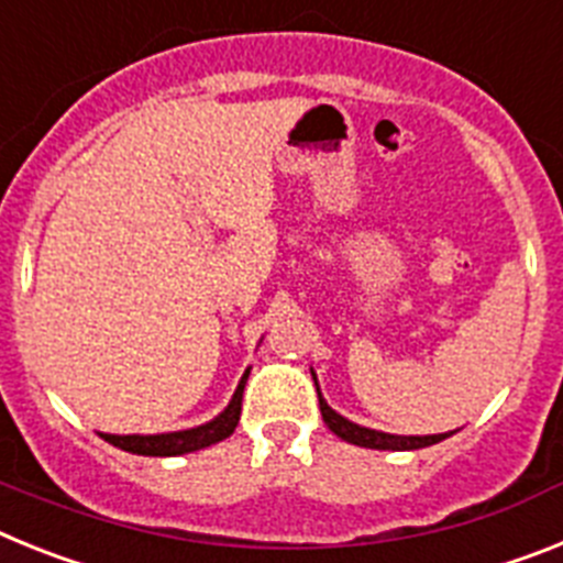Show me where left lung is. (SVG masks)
<instances>
[{"mask_svg": "<svg viewBox=\"0 0 563 563\" xmlns=\"http://www.w3.org/2000/svg\"><path fill=\"white\" fill-rule=\"evenodd\" d=\"M311 376H314V385H317L314 368H311ZM317 397H320L322 422L329 424L331 433H336L342 442L360 444V448H371V451H419V448L437 444L442 442V439L456 433V430H448V433H428V437H399V433H385V430L365 428V424H356L351 422V419L342 417V413H336V410L322 399L320 385H317Z\"/></svg>", "mask_w": 563, "mask_h": 563, "instance_id": "left-lung-1", "label": "left lung"}]
</instances>
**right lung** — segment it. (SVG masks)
I'll return each instance as SVG.
<instances>
[{
	"instance_id": "add662e5",
	"label": "right lung",
	"mask_w": 563,
	"mask_h": 563,
	"mask_svg": "<svg viewBox=\"0 0 563 563\" xmlns=\"http://www.w3.org/2000/svg\"><path fill=\"white\" fill-rule=\"evenodd\" d=\"M246 379L249 368L246 374L241 376V383L234 388L227 408L203 424H195V428L187 430H173V433H146V437L144 433H126V437H119V433H101V437H104V442L121 448V451L139 453V456H184V453L203 451L209 444L223 442V439L234 433V428L241 422V405Z\"/></svg>"
}]
</instances>
